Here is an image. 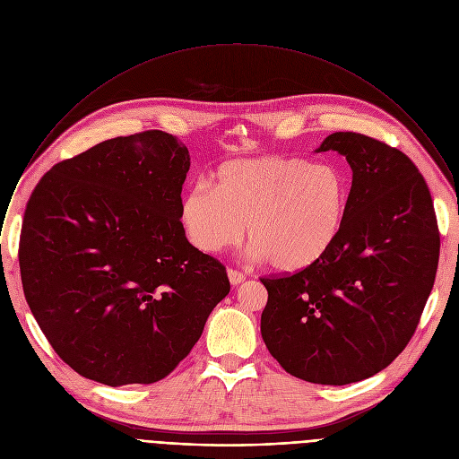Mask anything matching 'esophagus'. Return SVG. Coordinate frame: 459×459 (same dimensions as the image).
<instances>
[{
    "label": "esophagus",
    "instance_id": "1",
    "mask_svg": "<svg viewBox=\"0 0 459 459\" xmlns=\"http://www.w3.org/2000/svg\"><path fill=\"white\" fill-rule=\"evenodd\" d=\"M227 276H229L230 285H234V287H238L239 283L245 281V274L239 273V271H234V269H229V271H227Z\"/></svg>",
    "mask_w": 459,
    "mask_h": 459
}]
</instances>
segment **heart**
<instances>
[{
	"mask_svg": "<svg viewBox=\"0 0 459 459\" xmlns=\"http://www.w3.org/2000/svg\"><path fill=\"white\" fill-rule=\"evenodd\" d=\"M352 202L349 174L301 158H248L220 165L212 186L195 183L178 205L179 227L204 254H220L245 232L254 257L281 274L308 271L343 234Z\"/></svg>",
	"mask_w": 459,
	"mask_h": 459,
	"instance_id": "1",
	"label": "heart"
}]
</instances>
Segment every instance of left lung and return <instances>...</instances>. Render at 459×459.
<instances>
[{
	"mask_svg": "<svg viewBox=\"0 0 459 459\" xmlns=\"http://www.w3.org/2000/svg\"><path fill=\"white\" fill-rule=\"evenodd\" d=\"M352 169L342 238L308 271L261 278V336L292 376L319 385L367 379L411 342L434 285L439 232L430 190L402 151L356 133L326 136Z\"/></svg>",
	"mask_w": 459,
	"mask_h": 459,
	"instance_id": "left-lung-1",
	"label": "left lung"
}]
</instances>
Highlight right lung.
I'll return each mask as SVG.
<instances>
[{
  "label": "right lung",
  "mask_w": 459,
  "mask_h": 459,
  "mask_svg": "<svg viewBox=\"0 0 459 459\" xmlns=\"http://www.w3.org/2000/svg\"><path fill=\"white\" fill-rule=\"evenodd\" d=\"M188 167L176 136L147 130L54 165L30 195L23 292L56 354L83 377L163 379L230 290L225 267L179 227Z\"/></svg>",
  "instance_id": "1"
}]
</instances>
